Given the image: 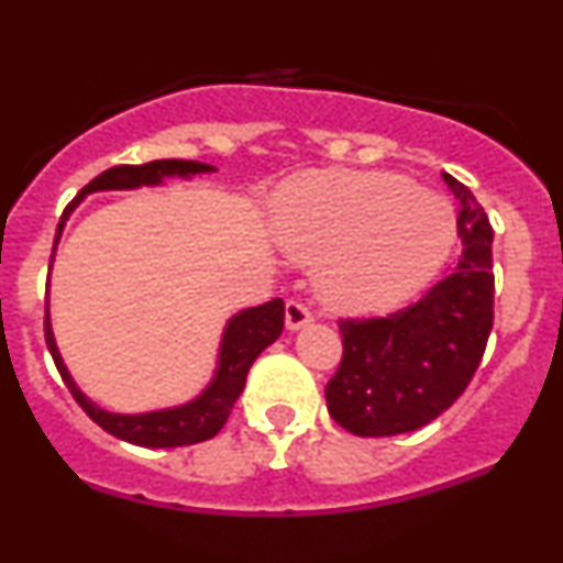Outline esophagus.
<instances>
[{"label": "esophagus", "instance_id": "34e87169", "mask_svg": "<svg viewBox=\"0 0 563 563\" xmlns=\"http://www.w3.org/2000/svg\"><path fill=\"white\" fill-rule=\"evenodd\" d=\"M312 322V312H309V307L303 303L301 299H290L286 303V325L288 331H299V328L309 325Z\"/></svg>", "mask_w": 563, "mask_h": 563}]
</instances>
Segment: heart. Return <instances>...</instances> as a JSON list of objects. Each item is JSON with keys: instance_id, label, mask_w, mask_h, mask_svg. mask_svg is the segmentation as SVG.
I'll return each mask as SVG.
<instances>
[{"instance_id": "obj_1", "label": "heart", "mask_w": 563, "mask_h": 563, "mask_svg": "<svg viewBox=\"0 0 563 563\" xmlns=\"http://www.w3.org/2000/svg\"><path fill=\"white\" fill-rule=\"evenodd\" d=\"M296 262L318 267L320 294L341 309L407 299L448 262L455 214L439 192L389 172L328 169L296 179L280 211Z\"/></svg>"}]
</instances>
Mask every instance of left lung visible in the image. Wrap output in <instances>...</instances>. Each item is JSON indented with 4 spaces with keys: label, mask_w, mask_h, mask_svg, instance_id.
<instances>
[{
    "label": "left lung",
    "mask_w": 563,
    "mask_h": 563,
    "mask_svg": "<svg viewBox=\"0 0 563 563\" xmlns=\"http://www.w3.org/2000/svg\"><path fill=\"white\" fill-rule=\"evenodd\" d=\"M461 200L463 254L418 301L384 318H341L344 354L325 386L328 412L357 437H394L442 416L466 391L493 331V228L466 185L444 174Z\"/></svg>",
    "instance_id": "obj_1"
}]
</instances>
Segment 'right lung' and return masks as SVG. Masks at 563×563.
<instances>
[{"label":"right lung","instance_id":"obj_1","mask_svg":"<svg viewBox=\"0 0 563 563\" xmlns=\"http://www.w3.org/2000/svg\"><path fill=\"white\" fill-rule=\"evenodd\" d=\"M203 172H214V166L179 158L151 161V164L142 166H111V169L97 174L92 183L81 187L79 196L70 200L68 209L63 211L60 224H57V238H60L63 224H66L70 211H74L89 192L129 190V187L140 185H158L164 177H192V174ZM283 320H286V303H283V299H273L267 303H260V307L243 309V312L235 314V318L228 322V328H224L222 346H219V367L214 380L209 384V389L187 405L169 407V410L142 412V416H119V412H108L102 410L100 405H95L89 397H84L79 386L70 378L68 367L63 365L60 352H57L53 325H49V312H44V339H47V349L49 354H53L57 373L66 380L68 391L74 394V399L81 405V410L87 412L100 429L124 439V442L140 444V448H185V444L206 442V439H211L222 431V426L228 423L232 412V405L241 397L251 365H254V360L283 333Z\"/></svg>","mask_w":563,"mask_h":563}]
</instances>
